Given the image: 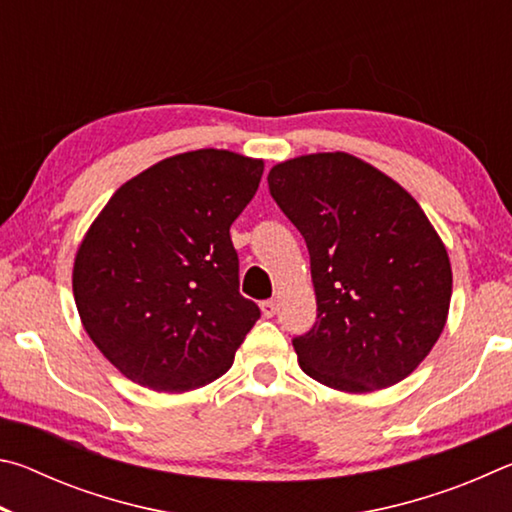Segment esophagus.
I'll return each instance as SVG.
<instances>
[{
    "instance_id": "esophagus-1",
    "label": "esophagus",
    "mask_w": 512,
    "mask_h": 512,
    "mask_svg": "<svg viewBox=\"0 0 512 512\" xmlns=\"http://www.w3.org/2000/svg\"><path fill=\"white\" fill-rule=\"evenodd\" d=\"M259 307H262V314H264L266 318H273V316H275V311H277L275 300H264L262 305H259Z\"/></svg>"
}]
</instances>
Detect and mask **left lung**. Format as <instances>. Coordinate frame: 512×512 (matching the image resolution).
Returning <instances> with one entry per match:
<instances>
[{
    "label": "left lung",
    "mask_w": 512,
    "mask_h": 512,
    "mask_svg": "<svg viewBox=\"0 0 512 512\" xmlns=\"http://www.w3.org/2000/svg\"><path fill=\"white\" fill-rule=\"evenodd\" d=\"M268 192L305 237L316 323L293 339L300 368L345 393L393 386L443 332L452 266L422 207L348 153L275 164Z\"/></svg>",
    "instance_id": "8db88e82"
}]
</instances>
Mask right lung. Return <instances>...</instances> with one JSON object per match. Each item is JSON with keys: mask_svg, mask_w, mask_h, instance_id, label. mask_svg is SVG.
I'll use <instances>...</instances> for the list:
<instances>
[{"mask_svg": "<svg viewBox=\"0 0 512 512\" xmlns=\"http://www.w3.org/2000/svg\"><path fill=\"white\" fill-rule=\"evenodd\" d=\"M264 162L201 149L153 164L121 185L74 262L85 332L121 375L183 393L228 372L259 318L239 293L230 225Z\"/></svg>", "mask_w": 512, "mask_h": 512, "instance_id": "add662e5", "label": "right lung"}]
</instances>
